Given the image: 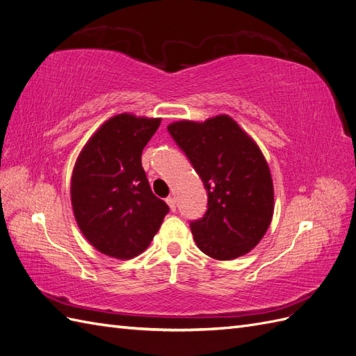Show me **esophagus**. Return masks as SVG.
<instances>
[{"label":"esophagus","mask_w":356,"mask_h":356,"mask_svg":"<svg viewBox=\"0 0 356 356\" xmlns=\"http://www.w3.org/2000/svg\"><path fill=\"white\" fill-rule=\"evenodd\" d=\"M166 203L169 204V208H170V211H175V203H177V200H175V197H172V196H169L168 199H166Z\"/></svg>","instance_id":"34e87169"}]
</instances>
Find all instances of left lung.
<instances>
[{
    "label": "left lung",
    "mask_w": 356,
    "mask_h": 356,
    "mask_svg": "<svg viewBox=\"0 0 356 356\" xmlns=\"http://www.w3.org/2000/svg\"><path fill=\"white\" fill-rule=\"evenodd\" d=\"M170 136L208 193V209L190 222L199 250L233 260L261 241L273 215V182L260 148L229 115L177 122Z\"/></svg>",
    "instance_id": "left-lung-1"
}]
</instances>
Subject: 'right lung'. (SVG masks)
Masks as SVG:
<instances>
[{
    "label": "right lung",
    "instance_id": "right-lung-1",
    "mask_svg": "<svg viewBox=\"0 0 356 356\" xmlns=\"http://www.w3.org/2000/svg\"><path fill=\"white\" fill-rule=\"evenodd\" d=\"M160 118L118 114L104 123L75 163L71 202L81 233L99 252L134 258L145 251L169 212L141 163Z\"/></svg>",
    "mask_w": 356,
    "mask_h": 356
}]
</instances>
